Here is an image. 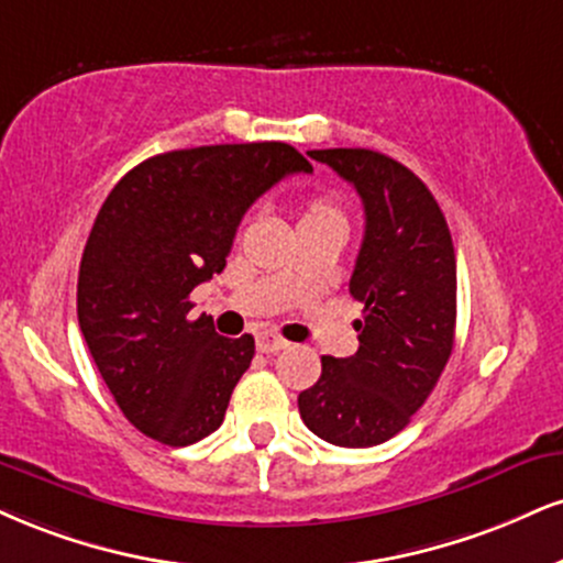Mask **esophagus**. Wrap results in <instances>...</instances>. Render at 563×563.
I'll return each mask as SVG.
<instances>
[{
  "label": "esophagus",
  "mask_w": 563,
  "mask_h": 563,
  "mask_svg": "<svg viewBox=\"0 0 563 563\" xmlns=\"http://www.w3.org/2000/svg\"><path fill=\"white\" fill-rule=\"evenodd\" d=\"M286 346H288L286 338L269 333V330H264V333L256 335V349H260L262 354H275V351H280V349H286Z\"/></svg>",
  "instance_id": "34e87169"
}]
</instances>
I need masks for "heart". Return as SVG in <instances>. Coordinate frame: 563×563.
<instances>
[{
	"label": "heart",
	"mask_w": 563,
	"mask_h": 563,
	"mask_svg": "<svg viewBox=\"0 0 563 563\" xmlns=\"http://www.w3.org/2000/svg\"><path fill=\"white\" fill-rule=\"evenodd\" d=\"M330 214H338V209L333 201L328 199H311L307 212H303V220H317V217H330Z\"/></svg>",
	"instance_id": "heart-1"
}]
</instances>
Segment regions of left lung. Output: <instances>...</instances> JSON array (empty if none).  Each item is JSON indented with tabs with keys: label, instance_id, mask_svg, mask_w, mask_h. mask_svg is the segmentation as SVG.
<instances>
[{
	"label": "left lung",
	"instance_id": "obj_1",
	"mask_svg": "<svg viewBox=\"0 0 563 563\" xmlns=\"http://www.w3.org/2000/svg\"><path fill=\"white\" fill-rule=\"evenodd\" d=\"M311 159L356 188L364 241L349 290L364 303L354 356H322L299 396L303 424L343 449L398 435L449 364L456 330V254L435 196L409 167L372 148H314Z\"/></svg>",
	"mask_w": 563,
	"mask_h": 563
}]
</instances>
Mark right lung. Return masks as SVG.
<instances>
[{"label":"right lung","instance_id":"1","mask_svg":"<svg viewBox=\"0 0 563 563\" xmlns=\"http://www.w3.org/2000/svg\"><path fill=\"white\" fill-rule=\"evenodd\" d=\"M311 165L280 141L165 152L120 178L78 273V324L128 422L191 445L225 419L254 338H222L188 296L225 269L246 209Z\"/></svg>","mask_w":563,"mask_h":563}]
</instances>
